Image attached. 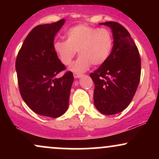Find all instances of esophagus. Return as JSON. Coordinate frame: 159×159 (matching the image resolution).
I'll list each match as a JSON object with an SVG mask.
<instances>
[{
  "label": "esophagus",
  "instance_id": "obj_1",
  "mask_svg": "<svg viewBox=\"0 0 159 159\" xmlns=\"http://www.w3.org/2000/svg\"><path fill=\"white\" fill-rule=\"evenodd\" d=\"M82 76L81 74H78V73H75L74 74V78H79Z\"/></svg>",
  "mask_w": 159,
  "mask_h": 159
}]
</instances>
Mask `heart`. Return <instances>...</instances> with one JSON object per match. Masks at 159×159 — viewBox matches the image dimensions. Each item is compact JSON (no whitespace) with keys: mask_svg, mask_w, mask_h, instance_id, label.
<instances>
[{"mask_svg":"<svg viewBox=\"0 0 159 159\" xmlns=\"http://www.w3.org/2000/svg\"><path fill=\"white\" fill-rule=\"evenodd\" d=\"M66 39L56 40L53 44L54 52L63 64L72 63L76 52L80 56L71 66L75 72H85L93 66L103 64L108 59L114 45L112 34L105 28L78 25L66 33Z\"/></svg>","mask_w":159,"mask_h":159,"instance_id":"heart-1","label":"heart"}]
</instances>
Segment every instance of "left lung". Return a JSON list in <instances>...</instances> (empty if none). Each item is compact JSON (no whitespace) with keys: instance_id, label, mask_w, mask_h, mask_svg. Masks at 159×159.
<instances>
[{"instance_id":"obj_1","label":"left lung","mask_w":159,"mask_h":159,"mask_svg":"<svg viewBox=\"0 0 159 159\" xmlns=\"http://www.w3.org/2000/svg\"><path fill=\"white\" fill-rule=\"evenodd\" d=\"M100 25L111 29L114 45L108 59L90 76L95 84V107L102 114L113 115L126 108L135 94L140 78V58L125 27L115 21Z\"/></svg>"}]
</instances>
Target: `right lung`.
<instances>
[{
    "instance_id": "add662e5",
    "label": "right lung",
    "mask_w": 159,
    "mask_h": 159,
    "mask_svg": "<svg viewBox=\"0 0 159 159\" xmlns=\"http://www.w3.org/2000/svg\"><path fill=\"white\" fill-rule=\"evenodd\" d=\"M65 19L40 25L29 33L19 50L16 62L18 83L21 97L33 111L42 116L57 118L69 107L73 83L72 72H67L53 48L54 36Z\"/></svg>"
}]
</instances>
